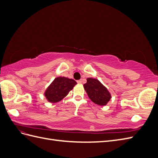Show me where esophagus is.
Here are the masks:
<instances>
[{"mask_svg": "<svg viewBox=\"0 0 158 158\" xmlns=\"http://www.w3.org/2000/svg\"><path fill=\"white\" fill-rule=\"evenodd\" d=\"M82 80H79L77 81V82H78V84H82Z\"/></svg>", "mask_w": 158, "mask_h": 158, "instance_id": "34e87169", "label": "esophagus"}]
</instances>
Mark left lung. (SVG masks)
Here are the masks:
<instances>
[{"label":"left lung","instance_id":"1","mask_svg":"<svg viewBox=\"0 0 158 158\" xmlns=\"http://www.w3.org/2000/svg\"><path fill=\"white\" fill-rule=\"evenodd\" d=\"M84 88L89 98L99 106H106L111 98L107 89L97 79L87 78V82L84 84Z\"/></svg>","mask_w":158,"mask_h":158}]
</instances>
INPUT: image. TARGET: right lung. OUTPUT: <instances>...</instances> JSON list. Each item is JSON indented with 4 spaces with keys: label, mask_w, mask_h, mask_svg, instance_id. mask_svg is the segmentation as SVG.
Wrapping results in <instances>:
<instances>
[{
    "label": "right lung",
    "mask_w": 158,
    "mask_h": 158,
    "mask_svg": "<svg viewBox=\"0 0 158 158\" xmlns=\"http://www.w3.org/2000/svg\"><path fill=\"white\" fill-rule=\"evenodd\" d=\"M76 84L73 79L60 76L57 77L46 89L45 96L51 103L59 102L68 95Z\"/></svg>",
    "instance_id": "1"
}]
</instances>
